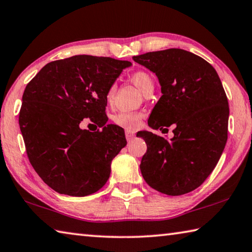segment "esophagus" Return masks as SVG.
I'll list each match as a JSON object with an SVG mask.
<instances>
[{"instance_id": "1", "label": "esophagus", "mask_w": 252, "mask_h": 252, "mask_svg": "<svg viewBox=\"0 0 252 252\" xmlns=\"http://www.w3.org/2000/svg\"><path fill=\"white\" fill-rule=\"evenodd\" d=\"M135 135V132L134 131H131V130H126V138L127 141H130L134 138Z\"/></svg>"}]
</instances>
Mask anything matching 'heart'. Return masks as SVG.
<instances>
[{
  "instance_id": "1",
  "label": "heart",
  "mask_w": 252,
  "mask_h": 252,
  "mask_svg": "<svg viewBox=\"0 0 252 252\" xmlns=\"http://www.w3.org/2000/svg\"><path fill=\"white\" fill-rule=\"evenodd\" d=\"M130 78L133 81V84L136 87H139L142 93H144L145 94H148L149 91L153 90L154 88L153 78L151 77L150 74H148V72L144 70H136L134 72H132ZM114 91H116V85L112 84L107 90V99L109 101L112 99ZM141 118L142 116L138 112L121 111L114 114L112 120L114 122V125H117L118 126L125 127V129H134V127L140 125Z\"/></svg>"
}]
</instances>
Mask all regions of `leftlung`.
Masks as SVG:
<instances>
[{
    "mask_svg": "<svg viewBox=\"0 0 252 252\" xmlns=\"http://www.w3.org/2000/svg\"><path fill=\"white\" fill-rule=\"evenodd\" d=\"M133 61L155 72L161 85L149 126L163 131L175 126L171 141L148 131L140 134L148 146L142 176L159 193H189L213 172L228 139L229 106L221 81L208 62L184 49L145 53Z\"/></svg>",
    "mask_w": 252,
    "mask_h": 252,
    "instance_id": "8db88e82",
    "label": "left lung"
}]
</instances>
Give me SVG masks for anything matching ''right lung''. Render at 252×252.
I'll return each mask as SVG.
<instances>
[{
  "label": "right lung",
  "instance_id": "obj_1",
  "mask_svg": "<svg viewBox=\"0 0 252 252\" xmlns=\"http://www.w3.org/2000/svg\"><path fill=\"white\" fill-rule=\"evenodd\" d=\"M130 65L77 55L48 63L27 84L18 117L26 154L57 193L80 197L107 183L112 159L126 144L122 127L106 125L107 90ZM86 117L102 130L80 129Z\"/></svg>",
  "mask_w": 252,
  "mask_h": 252
}]
</instances>
